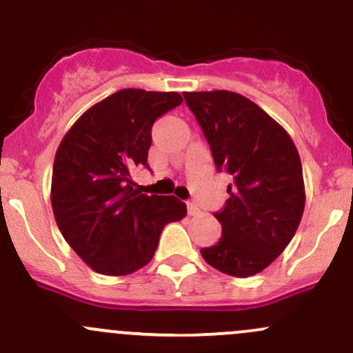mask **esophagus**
<instances>
[{
  "label": "esophagus",
  "mask_w": 353,
  "mask_h": 353,
  "mask_svg": "<svg viewBox=\"0 0 353 353\" xmlns=\"http://www.w3.org/2000/svg\"><path fill=\"white\" fill-rule=\"evenodd\" d=\"M186 206H188V215H191V216L199 215V206L196 205V203L188 201V203H186Z\"/></svg>",
  "instance_id": "obj_1"
}]
</instances>
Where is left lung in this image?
<instances>
[{"mask_svg":"<svg viewBox=\"0 0 353 353\" xmlns=\"http://www.w3.org/2000/svg\"><path fill=\"white\" fill-rule=\"evenodd\" d=\"M219 172H227L229 199L213 213L222 223L216 244L201 249L210 266L230 276L256 275L294 237L305 191L301 157L288 133L259 105L236 92H184Z\"/></svg>","mask_w":353,"mask_h":353,"instance_id":"8db88e82","label":"left lung"}]
</instances>
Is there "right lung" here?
Returning <instances> with one entry per match:
<instances>
[{
  "label": "right lung",
  "instance_id": "1",
  "mask_svg": "<svg viewBox=\"0 0 353 353\" xmlns=\"http://www.w3.org/2000/svg\"><path fill=\"white\" fill-rule=\"evenodd\" d=\"M183 97L124 88L92 105L59 143L51 205L66 243L97 273L130 275L155 254L160 234L186 216L174 196L143 194L130 174L148 167L152 126Z\"/></svg>",
  "mask_w": 353,
  "mask_h": 353
}]
</instances>
